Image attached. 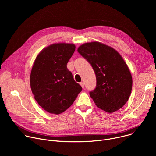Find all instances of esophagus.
Masks as SVG:
<instances>
[{"label":"esophagus","mask_w":156,"mask_h":156,"mask_svg":"<svg viewBox=\"0 0 156 156\" xmlns=\"http://www.w3.org/2000/svg\"><path fill=\"white\" fill-rule=\"evenodd\" d=\"M80 84L81 86V87H82V88H83V89H84V83H83V82H81V83H80Z\"/></svg>","instance_id":"34e87169"}]
</instances>
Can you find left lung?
<instances>
[{"label": "left lung", "instance_id": "obj_1", "mask_svg": "<svg viewBox=\"0 0 156 156\" xmlns=\"http://www.w3.org/2000/svg\"><path fill=\"white\" fill-rule=\"evenodd\" d=\"M78 52L95 72L96 87L90 94L96 105L108 113L119 110L128 101L133 84L123 57L112 47L97 41L82 44Z\"/></svg>", "mask_w": 156, "mask_h": 156}]
</instances>
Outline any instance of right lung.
Returning <instances> with one entry per match:
<instances>
[{
  "label": "right lung",
  "mask_w": 156,
  "mask_h": 156,
  "mask_svg": "<svg viewBox=\"0 0 156 156\" xmlns=\"http://www.w3.org/2000/svg\"><path fill=\"white\" fill-rule=\"evenodd\" d=\"M75 48L73 44H52L43 49L34 60L30 75L31 89L38 104L49 113L63 112L82 91L66 67Z\"/></svg>",
  "instance_id": "right-lung-1"
}]
</instances>
